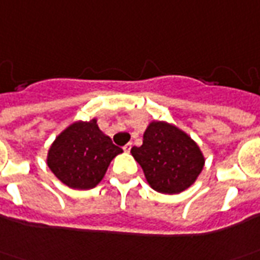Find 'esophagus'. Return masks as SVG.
I'll return each instance as SVG.
<instances>
[{
	"label": "esophagus",
	"mask_w": 260,
	"mask_h": 260,
	"mask_svg": "<svg viewBox=\"0 0 260 260\" xmlns=\"http://www.w3.org/2000/svg\"><path fill=\"white\" fill-rule=\"evenodd\" d=\"M131 148H132V143H126V145L124 146V150L125 152H129Z\"/></svg>",
	"instance_id": "34e87169"
}]
</instances>
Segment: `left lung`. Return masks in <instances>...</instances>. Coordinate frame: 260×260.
<instances>
[{
    "label": "left lung",
    "mask_w": 260,
    "mask_h": 260,
    "mask_svg": "<svg viewBox=\"0 0 260 260\" xmlns=\"http://www.w3.org/2000/svg\"><path fill=\"white\" fill-rule=\"evenodd\" d=\"M149 186L163 194H179L197 180L204 168L199 145L186 132L165 121H153L143 134V143L131 149Z\"/></svg>",
    "instance_id": "1"
}]
</instances>
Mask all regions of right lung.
<instances>
[{
  "label": "right lung",
  "mask_w": 260,
  "mask_h": 260,
  "mask_svg": "<svg viewBox=\"0 0 260 260\" xmlns=\"http://www.w3.org/2000/svg\"><path fill=\"white\" fill-rule=\"evenodd\" d=\"M122 149L100 131L97 119L77 121L54 139L48 152V166L66 186L90 190L103 180L111 160Z\"/></svg>",
  "instance_id": "obj_1"
}]
</instances>
